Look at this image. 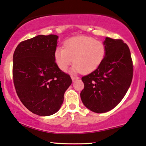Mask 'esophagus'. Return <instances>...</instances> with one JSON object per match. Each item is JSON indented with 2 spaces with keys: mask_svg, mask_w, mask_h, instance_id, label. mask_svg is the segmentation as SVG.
<instances>
[{
  "mask_svg": "<svg viewBox=\"0 0 146 146\" xmlns=\"http://www.w3.org/2000/svg\"><path fill=\"white\" fill-rule=\"evenodd\" d=\"M71 78H72V80L73 82H74V81H75V80L79 79V77H76V76H71Z\"/></svg>",
  "mask_w": 146,
  "mask_h": 146,
  "instance_id": "esophagus-1",
  "label": "esophagus"
}]
</instances>
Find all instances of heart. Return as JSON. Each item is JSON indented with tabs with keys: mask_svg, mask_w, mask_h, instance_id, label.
I'll use <instances>...</instances> for the list:
<instances>
[{
	"mask_svg": "<svg viewBox=\"0 0 146 146\" xmlns=\"http://www.w3.org/2000/svg\"><path fill=\"white\" fill-rule=\"evenodd\" d=\"M105 54L106 47L102 42L79 36L67 40L65 42V48H56L54 56L56 64L62 71H66L73 62L72 72L89 73L98 68Z\"/></svg>",
	"mask_w": 146,
	"mask_h": 146,
	"instance_id": "heart-1",
	"label": "heart"
}]
</instances>
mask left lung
I'll return each mask as SVG.
<instances>
[{
    "label": "left lung",
    "mask_w": 146,
    "mask_h": 146,
    "mask_svg": "<svg viewBox=\"0 0 146 146\" xmlns=\"http://www.w3.org/2000/svg\"><path fill=\"white\" fill-rule=\"evenodd\" d=\"M106 54L95 71L81 78L84 88L80 96L86 108L95 113L109 111L120 102L133 77L129 48L122 40L106 37Z\"/></svg>",
    "instance_id": "obj_1"
}]
</instances>
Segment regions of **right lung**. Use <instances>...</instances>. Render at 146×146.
<instances>
[{"mask_svg": "<svg viewBox=\"0 0 146 146\" xmlns=\"http://www.w3.org/2000/svg\"><path fill=\"white\" fill-rule=\"evenodd\" d=\"M58 36L40 35L20 42L13 55V80L19 98L33 113H56L72 84L55 62Z\"/></svg>", "mask_w": 146, "mask_h": 146, "instance_id": "right-lung-1", "label": "right lung"}]
</instances>
